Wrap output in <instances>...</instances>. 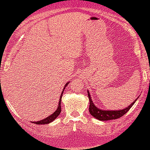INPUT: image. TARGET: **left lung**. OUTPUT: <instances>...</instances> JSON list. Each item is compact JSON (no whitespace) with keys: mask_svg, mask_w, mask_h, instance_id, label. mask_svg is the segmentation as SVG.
<instances>
[{"mask_svg":"<svg viewBox=\"0 0 150 150\" xmlns=\"http://www.w3.org/2000/svg\"><path fill=\"white\" fill-rule=\"evenodd\" d=\"M88 97L89 99V102H90V105H89V112H90L91 115L93 116L95 118L98 119L99 120L102 121H106V120H115V119L119 118V117H122L124 115L127 111L132 108V106L134 105L136 100L138 99V97L134 101L132 102V104L128 107L123 109L120 110H104L101 109L100 108L96 107L94 105L93 102L92 98L91 97L90 93L88 90Z\"/></svg>","mask_w":150,"mask_h":150,"instance_id":"obj_1","label":"left lung"}]
</instances>
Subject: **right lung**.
Instances as JSON below:
<instances>
[{
	"label": "right lung",
	"instance_id": "obj_1",
	"mask_svg": "<svg viewBox=\"0 0 150 150\" xmlns=\"http://www.w3.org/2000/svg\"><path fill=\"white\" fill-rule=\"evenodd\" d=\"M69 83H70V81H68V82L65 84V86H64V88L63 89V91H62L61 96H60L59 101V104H58V107H57V109L56 111H54V113H52V114L49 115V116L47 117L46 118H44V119H43V120H41L39 121H36V122H32L35 123V124H37V125H45V124H49V123H50L51 122H52V121H54V120H55L57 117L59 116V115L60 114V113H61V111H62L61 100H62V95H63L64 89H65V88L67 86V85L69 84Z\"/></svg>",
	"mask_w": 150,
	"mask_h": 150
}]
</instances>
